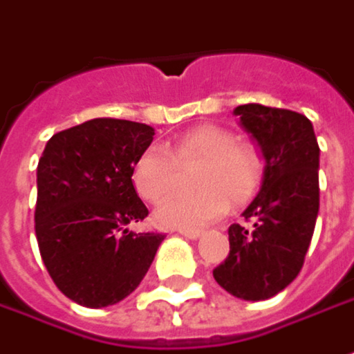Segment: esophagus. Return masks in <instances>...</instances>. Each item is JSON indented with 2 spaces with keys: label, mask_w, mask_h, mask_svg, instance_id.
Here are the masks:
<instances>
[{
  "label": "esophagus",
  "mask_w": 354,
  "mask_h": 354,
  "mask_svg": "<svg viewBox=\"0 0 354 354\" xmlns=\"http://www.w3.org/2000/svg\"><path fill=\"white\" fill-rule=\"evenodd\" d=\"M180 235H184L186 239H200L201 231L200 229H180Z\"/></svg>",
  "instance_id": "esophagus-1"
}]
</instances>
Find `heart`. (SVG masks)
Instances as JSON below:
<instances>
[{"instance_id":"b5f03b06","label":"heart","mask_w":354,"mask_h":354,"mask_svg":"<svg viewBox=\"0 0 354 354\" xmlns=\"http://www.w3.org/2000/svg\"><path fill=\"white\" fill-rule=\"evenodd\" d=\"M192 194H176L154 212V221L168 229H198L225 214L229 201L243 205L257 194L264 174L259 149L243 142L231 129L198 125L168 149L149 147L133 168V184L142 200L156 203L176 182V165H196Z\"/></svg>"}]
</instances>
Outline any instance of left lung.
I'll return each instance as SVG.
<instances>
[{
    "label": "left lung",
    "instance_id": "1",
    "mask_svg": "<svg viewBox=\"0 0 354 354\" xmlns=\"http://www.w3.org/2000/svg\"><path fill=\"white\" fill-rule=\"evenodd\" d=\"M235 115L261 147V192L243 212L252 231L229 227V254L215 282L235 298L259 301L282 292L299 274L319 212V145L306 115L259 104Z\"/></svg>",
    "mask_w": 354,
    "mask_h": 354
}]
</instances>
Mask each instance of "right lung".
<instances>
[{"label":"right lung","instance_id":"1","mask_svg":"<svg viewBox=\"0 0 354 354\" xmlns=\"http://www.w3.org/2000/svg\"><path fill=\"white\" fill-rule=\"evenodd\" d=\"M154 129L92 119L50 137L37 166L35 233L56 288L80 306H113L149 272L162 233H133L149 209L133 168Z\"/></svg>","mask_w":354,"mask_h":354}]
</instances>
